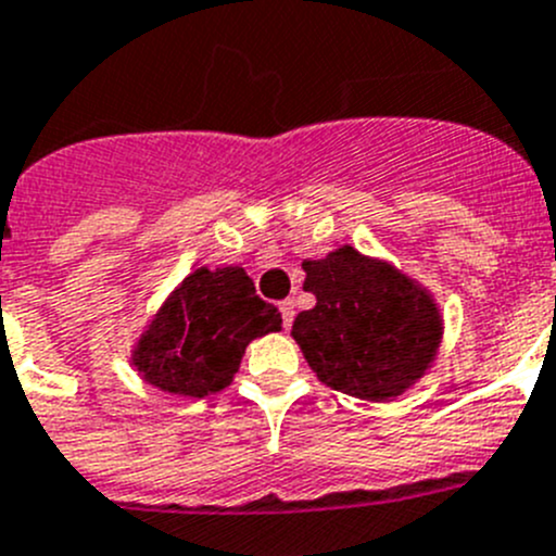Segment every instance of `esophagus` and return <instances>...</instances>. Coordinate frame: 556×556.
<instances>
[{"mask_svg":"<svg viewBox=\"0 0 556 556\" xmlns=\"http://www.w3.org/2000/svg\"><path fill=\"white\" fill-rule=\"evenodd\" d=\"M279 312H282V323H285V328L293 326V317H295V304H293V299L279 301Z\"/></svg>","mask_w":556,"mask_h":556,"instance_id":"obj_1","label":"esophagus"}]
</instances>
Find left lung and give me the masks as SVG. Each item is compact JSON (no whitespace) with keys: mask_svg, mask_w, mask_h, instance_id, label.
Listing matches in <instances>:
<instances>
[{"mask_svg":"<svg viewBox=\"0 0 556 556\" xmlns=\"http://www.w3.org/2000/svg\"><path fill=\"white\" fill-rule=\"evenodd\" d=\"M304 271L317 304L299 312L290 333L320 382L388 402L427 375L443 339V315L427 288L348 244L304 261Z\"/></svg>","mask_w":556,"mask_h":556,"instance_id":"left-lung-1","label":"left lung"}]
</instances>
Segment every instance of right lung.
<instances>
[{"label": "right lung", "instance_id": "1", "mask_svg": "<svg viewBox=\"0 0 556 556\" xmlns=\"http://www.w3.org/2000/svg\"><path fill=\"white\" fill-rule=\"evenodd\" d=\"M277 306L255 295L244 268H195L165 299L132 350L149 386L203 399L230 386L247 344L279 331Z\"/></svg>", "mask_w": 556, "mask_h": 556}]
</instances>
